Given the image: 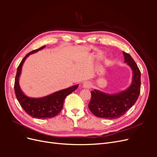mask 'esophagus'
I'll return each instance as SVG.
<instances>
[{"instance_id": "34e87169", "label": "esophagus", "mask_w": 157, "mask_h": 157, "mask_svg": "<svg viewBox=\"0 0 157 157\" xmlns=\"http://www.w3.org/2000/svg\"><path fill=\"white\" fill-rule=\"evenodd\" d=\"M91 86H92L91 83L88 81H85L82 84V87L84 88H90V87H91Z\"/></svg>"}]
</instances>
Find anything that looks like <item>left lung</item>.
Returning <instances> with one entry per match:
<instances>
[{"label":"left lung","instance_id":"left-lung-1","mask_svg":"<svg viewBox=\"0 0 157 157\" xmlns=\"http://www.w3.org/2000/svg\"><path fill=\"white\" fill-rule=\"evenodd\" d=\"M124 63L132 71V82L126 90L116 94H107L94 89L91 92L88 107L95 116L106 119L121 117L136 102L140 93L141 73L130 54L122 52Z\"/></svg>","mask_w":157,"mask_h":157}]
</instances>
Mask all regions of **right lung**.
<instances>
[{
	"mask_svg": "<svg viewBox=\"0 0 157 157\" xmlns=\"http://www.w3.org/2000/svg\"><path fill=\"white\" fill-rule=\"evenodd\" d=\"M45 46H43L39 49L33 50L24 57L17 67L15 84H14V90H15L17 99L23 110L32 117L39 118V119L40 118L41 119L50 118L58 115L63 108L65 98L69 94L74 92L78 86V84H76L42 98H30L23 92L20 88V83H19L22 66L25 59L31 54L42 50L45 48Z\"/></svg>",
	"mask_w": 157,
	"mask_h": 157,
	"instance_id": "add662e5",
	"label": "right lung"
}]
</instances>
